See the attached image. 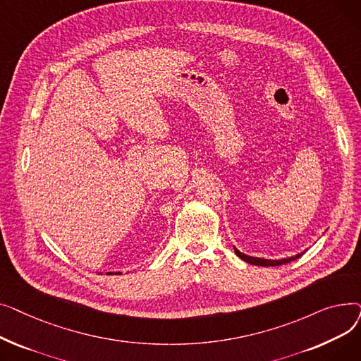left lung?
Returning a JSON list of instances; mask_svg holds the SVG:
<instances>
[{"instance_id":"1","label":"left lung","mask_w":361,"mask_h":361,"mask_svg":"<svg viewBox=\"0 0 361 361\" xmlns=\"http://www.w3.org/2000/svg\"><path fill=\"white\" fill-rule=\"evenodd\" d=\"M234 252H235V255H237L240 259H243L244 262H247V263H250V264H256V267H279V264H286V263H290V262H293V260L298 259L302 253H305V252H302V253H298V255L291 256V257H283V259L272 260V259H263V257H253V256H247V255L241 253L240 250H237L235 247H234Z\"/></svg>"}]
</instances>
